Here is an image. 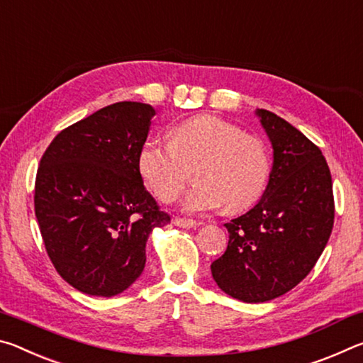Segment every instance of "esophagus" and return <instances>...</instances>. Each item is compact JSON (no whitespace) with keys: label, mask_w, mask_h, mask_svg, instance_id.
Returning a JSON list of instances; mask_svg holds the SVG:
<instances>
[{"label":"esophagus","mask_w":363,"mask_h":363,"mask_svg":"<svg viewBox=\"0 0 363 363\" xmlns=\"http://www.w3.org/2000/svg\"><path fill=\"white\" fill-rule=\"evenodd\" d=\"M174 225L182 227V229H192V227L199 225V223L194 219H184V218H176L174 219Z\"/></svg>","instance_id":"1"}]
</instances>
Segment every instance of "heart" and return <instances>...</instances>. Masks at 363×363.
<instances>
[{"instance_id": "b5f03b06", "label": "heart", "mask_w": 363, "mask_h": 363, "mask_svg": "<svg viewBox=\"0 0 363 363\" xmlns=\"http://www.w3.org/2000/svg\"><path fill=\"white\" fill-rule=\"evenodd\" d=\"M194 167L195 184L184 210L210 211L225 203L242 211L262 195L270 173L269 152L259 138L213 115H196L169 131V144L149 140L140 147L138 171L162 201H174Z\"/></svg>"}]
</instances>
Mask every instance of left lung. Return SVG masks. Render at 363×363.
<instances>
[{
  "instance_id": "obj_1",
  "label": "left lung",
  "mask_w": 363,
  "mask_h": 363,
  "mask_svg": "<svg viewBox=\"0 0 363 363\" xmlns=\"http://www.w3.org/2000/svg\"><path fill=\"white\" fill-rule=\"evenodd\" d=\"M255 113L274 150L267 187L251 210L224 224L229 245L211 264L220 290L243 303H266L296 286L327 247L335 219L320 149L269 110Z\"/></svg>"
}]
</instances>
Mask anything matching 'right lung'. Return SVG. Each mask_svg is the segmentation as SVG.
Returning a JSON list of instances; mask_svg holds the SVG:
<instances>
[{
	"instance_id": "right-lung-1",
	"label": "right lung",
	"mask_w": 363,
	"mask_h": 363,
	"mask_svg": "<svg viewBox=\"0 0 363 363\" xmlns=\"http://www.w3.org/2000/svg\"><path fill=\"white\" fill-rule=\"evenodd\" d=\"M153 115L149 104H112L60 131L41 157L35 214L48 256L91 296L130 288L145 267L147 238L169 223L138 171Z\"/></svg>"
}]
</instances>
